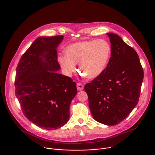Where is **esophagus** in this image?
<instances>
[{
    "label": "esophagus",
    "instance_id": "1",
    "mask_svg": "<svg viewBox=\"0 0 155 155\" xmlns=\"http://www.w3.org/2000/svg\"><path fill=\"white\" fill-rule=\"evenodd\" d=\"M77 89L79 91H81L84 89V85L81 83H78L77 84Z\"/></svg>",
    "mask_w": 155,
    "mask_h": 155
}]
</instances>
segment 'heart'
I'll return each instance as SVG.
<instances>
[{
    "mask_svg": "<svg viewBox=\"0 0 155 155\" xmlns=\"http://www.w3.org/2000/svg\"><path fill=\"white\" fill-rule=\"evenodd\" d=\"M111 52L110 45L105 40L84 41L68 45L65 54H60L58 60L68 76L76 71L79 63V71L88 79H94L105 70Z\"/></svg>",
    "mask_w": 155,
    "mask_h": 155,
    "instance_id": "heart-1",
    "label": "heart"
}]
</instances>
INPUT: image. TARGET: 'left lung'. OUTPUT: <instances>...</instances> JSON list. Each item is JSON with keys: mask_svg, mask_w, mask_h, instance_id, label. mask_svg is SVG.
I'll return each instance as SVG.
<instances>
[{"mask_svg": "<svg viewBox=\"0 0 155 155\" xmlns=\"http://www.w3.org/2000/svg\"><path fill=\"white\" fill-rule=\"evenodd\" d=\"M111 57L104 72L85 85L93 117L115 125L125 119L137 105L143 71L136 51L116 34L108 33Z\"/></svg>", "mask_w": 155, "mask_h": 155, "instance_id": "obj_1", "label": "left lung"}]
</instances>
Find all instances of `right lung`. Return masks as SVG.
I'll return each instance as SVG.
<instances>
[{"mask_svg": "<svg viewBox=\"0 0 155 155\" xmlns=\"http://www.w3.org/2000/svg\"><path fill=\"white\" fill-rule=\"evenodd\" d=\"M63 36L39 37L22 56L15 80L16 96L24 115L36 125L56 130L67 123L76 84L61 70L57 48Z\"/></svg>", "mask_w": 155, "mask_h": 155, "instance_id": "1", "label": "right lung"}]
</instances>
